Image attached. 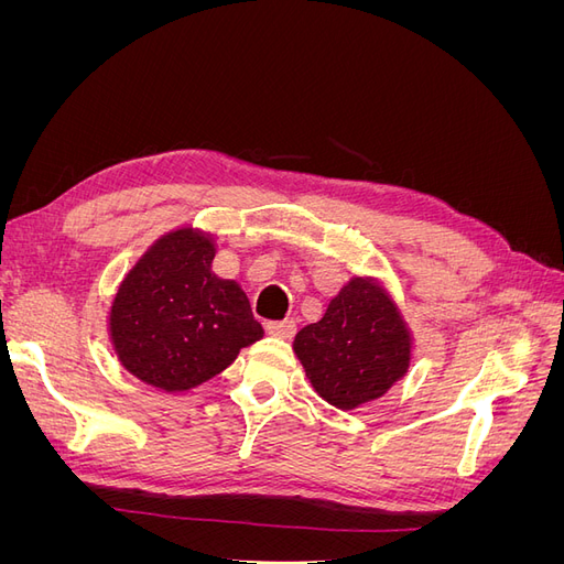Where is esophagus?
<instances>
[{"instance_id":"1","label":"esophagus","mask_w":564,"mask_h":564,"mask_svg":"<svg viewBox=\"0 0 564 564\" xmlns=\"http://www.w3.org/2000/svg\"><path fill=\"white\" fill-rule=\"evenodd\" d=\"M265 332L275 338H292L296 334V322L294 319H275L265 324Z\"/></svg>"}]
</instances>
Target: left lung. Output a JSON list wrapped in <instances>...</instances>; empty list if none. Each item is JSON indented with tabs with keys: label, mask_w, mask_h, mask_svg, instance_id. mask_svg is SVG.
<instances>
[{
	"label": "left lung",
	"mask_w": 564,
	"mask_h": 564,
	"mask_svg": "<svg viewBox=\"0 0 564 564\" xmlns=\"http://www.w3.org/2000/svg\"><path fill=\"white\" fill-rule=\"evenodd\" d=\"M294 352L322 400L355 409L404 377L412 334L377 280L352 278L322 319L296 334Z\"/></svg>",
	"instance_id": "obj_1"
}]
</instances>
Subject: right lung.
<instances>
[{"mask_svg":"<svg viewBox=\"0 0 564 564\" xmlns=\"http://www.w3.org/2000/svg\"><path fill=\"white\" fill-rule=\"evenodd\" d=\"M216 245L181 228L152 245L117 289L110 338L135 379L166 392L191 390L263 338L242 286L212 272Z\"/></svg>","mask_w":564,"mask_h":564,"instance_id":"right-lung-1","label":"right lung"}]
</instances>
